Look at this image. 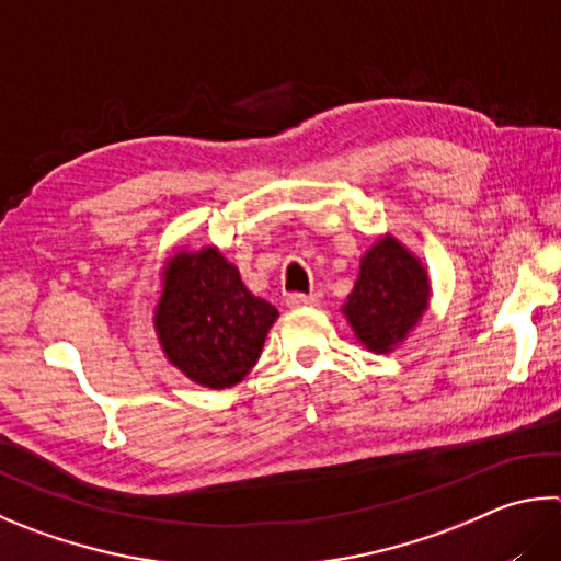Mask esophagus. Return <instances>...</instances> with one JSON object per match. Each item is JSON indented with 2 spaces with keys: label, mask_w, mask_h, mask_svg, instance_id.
I'll use <instances>...</instances> for the list:
<instances>
[{
  "label": "esophagus",
  "mask_w": 561,
  "mask_h": 561,
  "mask_svg": "<svg viewBox=\"0 0 561 561\" xmlns=\"http://www.w3.org/2000/svg\"><path fill=\"white\" fill-rule=\"evenodd\" d=\"M321 297L319 294H289L287 307L289 309H301V307H319Z\"/></svg>",
  "instance_id": "esophagus-1"
}]
</instances>
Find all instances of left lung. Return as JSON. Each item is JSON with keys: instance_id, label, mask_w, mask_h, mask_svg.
<instances>
[{"instance_id": "obj_1", "label": "left lung", "mask_w": 561, "mask_h": 561, "mask_svg": "<svg viewBox=\"0 0 561 561\" xmlns=\"http://www.w3.org/2000/svg\"><path fill=\"white\" fill-rule=\"evenodd\" d=\"M432 299V279L424 262L385 232L360 257L358 279L341 307L363 348L392 353L410 339Z\"/></svg>"}]
</instances>
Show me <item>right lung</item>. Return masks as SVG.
<instances>
[{
    "label": "right lung",
    "instance_id": "add662e5",
    "mask_svg": "<svg viewBox=\"0 0 561 561\" xmlns=\"http://www.w3.org/2000/svg\"><path fill=\"white\" fill-rule=\"evenodd\" d=\"M159 282L151 321L171 368L210 390L245 380L279 311L254 297L216 245L174 248Z\"/></svg>",
    "mask_w": 561,
    "mask_h": 561
}]
</instances>
